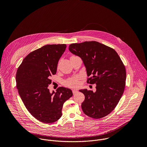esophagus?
<instances>
[{"mask_svg": "<svg viewBox=\"0 0 147 147\" xmlns=\"http://www.w3.org/2000/svg\"><path fill=\"white\" fill-rule=\"evenodd\" d=\"M72 92H73V94H76V93L78 92V91H77V90L74 89V90H72Z\"/></svg>", "mask_w": 147, "mask_h": 147, "instance_id": "1", "label": "esophagus"}]
</instances>
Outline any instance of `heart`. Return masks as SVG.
<instances>
[{"instance_id":"obj_1","label":"heart","mask_w":147,"mask_h":147,"mask_svg":"<svg viewBox=\"0 0 147 147\" xmlns=\"http://www.w3.org/2000/svg\"><path fill=\"white\" fill-rule=\"evenodd\" d=\"M78 76H74L70 78L65 81V85L69 87H76L78 85Z\"/></svg>"}]
</instances>
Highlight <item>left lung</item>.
Masks as SVG:
<instances>
[{"label": "left lung", "mask_w": 147, "mask_h": 147, "mask_svg": "<svg viewBox=\"0 0 147 147\" xmlns=\"http://www.w3.org/2000/svg\"><path fill=\"white\" fill-rule=\"evenodd\" d=\"M69 49L82 60L87 83L96 85L95 92L80 90L85 96L83 112L97 119L107 116L117 106L125 88L126 71L120 56L113 48L96 41L71 44Z\"/></svg>", "instance_id": "obj_1"}]
</instances>
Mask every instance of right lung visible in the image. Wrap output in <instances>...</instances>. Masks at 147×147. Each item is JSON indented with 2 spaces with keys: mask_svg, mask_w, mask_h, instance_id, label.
Masks as SVG:
<instances>
[{
  "mask_svg": "<svg viewBox=\"0 0 147 147\" xmlns=\"http://www.w3.org/2000/svg\"><path fill=\"white\" fill-rule=\"evenodd\" d=\"M66 47V44L47 45L35 50L23 59L17 69L18 94L28 111L40 122L48 124L58 120L62 116L63 103L73 96L69 88L60 87L51 94L48 88Z\"/></svg>",
  "mask_w": 147,
  "mask_h": 147,
  "instance_id": "1",
  "label": "right lung"
}]
</instances>
